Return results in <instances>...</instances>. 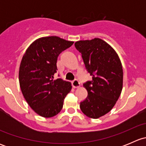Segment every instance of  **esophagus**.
Instances as JSON below:
<instances>
[{"label": "esophagus", "instance_id": "34e87169", "mask_svg": "<svg viewBox=\"0 0 146 146\" xmlns=\"http://www.w3.org/2000/svg\"><path fill=\"white\" fill-rule=\"evenodd\" d=\"M72 85H73V88H79V87L80 86V84L78 80H74L73 82H72Z\"/></svg>", "mask_w": 146, "mask_h": 146}]
</instances>
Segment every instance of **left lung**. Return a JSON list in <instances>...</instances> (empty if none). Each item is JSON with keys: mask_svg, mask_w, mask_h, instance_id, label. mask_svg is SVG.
Wrapping results in <instances>:
<instances>
[{"mask_svg": "<svg viewBox=\"0 0 146 146\" xmlns=\"http://www.w3.org/2000/svg\"><path fill=\"white\" fill-rule=\"evenodd\" d=\"M75 46L92 78L83 84L88 97L80 102V110L87 117L98 119L111 111L121 93V62L115 50L100 38L78 41Z\"/></svg>", "mask_w": 146, "mask_h": 146, "instance_id": "left-lung-1", "label": "left lung"}]
</instances>
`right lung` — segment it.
<instances>
[{
    "label": "right lung",
    "instance_id": "add662e5",
    "mask_svg": "<svg viewBox=\"0 0 146 146\" xmlns=\"http://www.w3.org/2000/svg\"><path fill=\"white\" fill-rule=\"evenodd\" d=\"M73 44L56 36L39 38L29 45L22 58L20 89L29 107L41 117L50 118L58 114L71 90L70 82L54 80V76L58 70V55Z\"/></svg>",
    "mask_w": 146,
    "mask_h": 146
}]
</instances>
